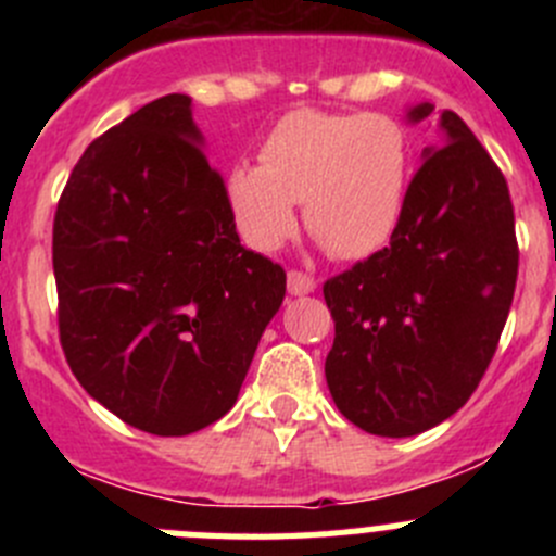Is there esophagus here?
Masks as SVG:
<instances>
[{
  "instance_id": "1",
  "label": "esophagus",
  "mask_w": 556,
  "mask_h": 556,
  "mask_svg": "<svg viewBox=\"0 0 556 556\" xmlns=\"http://www.w3.org/2000/svg\"><path fill=\"white\" fill-rule=\"evenodd\" d=\"M314 288H317V282H314V277H309V274H304V271L288 274V293L290 295H309Z\"/></svg>"
}]
</instances>
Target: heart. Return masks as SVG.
Masks as SVG:
<instances>
[{
  "mask_svg": "<svg viewBox=\"0 0 556 556\" xmlns=\"http://www.w3.org/2000/svg\"><path fill=\"white\" fill-rule=\"evenodd\" d=\"M412 144L387 115L295 110L268 131L261 164H237L226 201L247 244L279 250L299 226L328 252L357 261L379 252L403 220L412 188Z\"/></svg>",
  "mask_w": 556,
  "mask_h": 556,
  "instance_id": "1",
  "label": "heart"
}]
</instances>
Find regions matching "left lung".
Listing matches in <instances>:
<instances>
[{
  "label": "left lung",
  "mask_w": 556,
  "mask_h": 556,
  "mask_svg": "<svg viewBox=\"0 0 556 556\" xmlns=\"http://www.w3.org/2000/svg\"><path fill=\"white\" fill-rule=\"evenodd\" d=\"M433 104L408 106L406 121ZM408 204L384 250L328 279L336 339L325 379L339 412L387 439L450 419L484 377L517 288L506 177L463 117L439 115Z\"/></svg>",
  "instance_id": "8db88e82"
}]
</instances>
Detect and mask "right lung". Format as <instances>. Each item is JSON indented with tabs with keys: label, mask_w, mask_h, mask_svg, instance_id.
Listing matches in <instances>:
<instances>
[{
	"label": "right lung",
	"mask_w": 556,
	"mask_h": 556,
	"mask_svg": "<svg viewBox=\"0 0 556 556\" xmlns=\"http://www.w3.org/2000/svg\"><path fill=\"white\" fill-rule=\"evenodd\" d=\"M185 93L88 144L53 223L59 333L93 401L131 428L190 435L237 403L285 299L247 250Z\"/></svg>",
	"instance_id": "add662e5"
}]
</instances>
